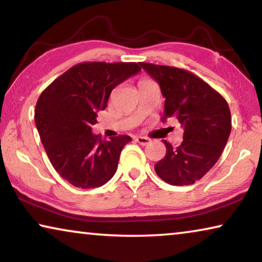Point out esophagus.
I'll use <instances>...</instances> for the list:
<instances>
[{
	"instance_id": "obj_1",
	"label": "esophagus",
	"mask_w": 262,
	"mask_h": 262,
	"mask_svg": "<svg viewBox=\"0 0 262 262\" xmlns=\"http://www.w3.org/2000/svg\"><path fill=\"white\" fill-rule=\"evenodd\" d=\"M135 140L136 142H139L141 145H147L150 143V141H151L150 139H148V137H144V136H137Z\"/></svg>"
}]
</instances>
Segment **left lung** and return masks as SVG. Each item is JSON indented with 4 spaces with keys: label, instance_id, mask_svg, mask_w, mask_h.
Wrapping results in <instances>:
<instances>
[{
    "label": "left lung",
    "instance_id": "left-lung-1",
    "mask_svg": "<svg viewBox=\"0 0 262 262\" xmlns=\"http://www.w3.org/2000/svg\"><path fill=\"white\" fill-rule=\"evenodd\" d=\"M140 66L159 84L165 98L162 121L174 117L184 128L179 147L164 141L166 155L155 164V171L170 185H192L215 165L227 144L231 132L229 105L187 70L144 62Z\"/></svg>",
    "mask_w": 262,
    "mask_h": 262
}]
</instances>
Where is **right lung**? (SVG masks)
Returning a JSON list of instances; mask_svg holds the SVG:
<instances>
[{"label": "right lung", "instance_id": "right-lung-1", "mask_svg": "<svg viewBox=\"0 0 262 262\" xmlns=\"http://www.w3.org/2000/svg\"><path fill=\"white\" fill-rule=\"evenodd\" d=\"M141 70L135 62H83L57 77L39 97L34 121L53 167L78 188L105 185L118 168L128 135L100 140L92 133L111 91Z\"/></svg>", "mask_w": 262, "mask_h": 262}]
</instances>
